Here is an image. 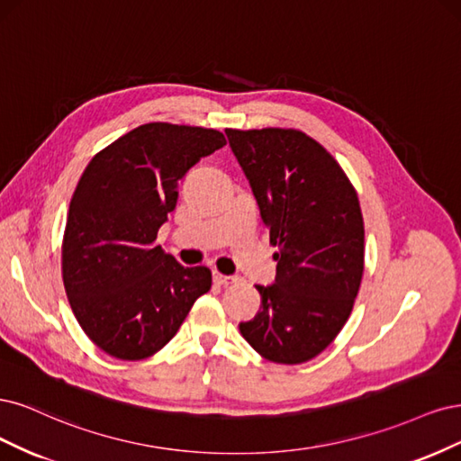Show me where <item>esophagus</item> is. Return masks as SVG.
<instances>
[{"instance_id": "1", "label": "esophagus", "mask_w": 461, "mask_h": 461, "mask_svg": "<svg viewBox=\"0 0 461 461\" xmlns=\"http://www.w3.org/2000/svg\"><path fill=\"white\" fill-rule=\"evenodd\" d=\"M212 279H214V284H218V285H230V284H233V277L224 276V274H220V272H212Z\"/></svg>"}]
</instances>
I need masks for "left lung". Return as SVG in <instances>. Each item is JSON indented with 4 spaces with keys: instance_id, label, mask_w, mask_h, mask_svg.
<instances>
[{
    "instance_id": "obj_1",
    "label": "left lung",
    "mask_w": 461,
    "mask_h": 461,
    "mask_svg": "<svg viewBox=\"0 0 461 461\" xmlns=\"http://www.w3.org/2000/svg\"><path fill=\"white\" fill-rule=\"evenodd\" d=\"M277 247L276 281L240 331L262 358L303 364L347 323L364 274L360 201L339 162L293 128L226 130Z\"/></svg>"
}]
</instances>
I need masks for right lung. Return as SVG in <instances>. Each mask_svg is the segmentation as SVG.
I'll return each mask as SVG.
<instances>
[{
  "label": "right lung",
  "mask_w": 461,
  "mask_h": 461,
  "mask_svg": "<svg viewBox=\"0 0 461 461\" xmlns=\"http://www.w3.org/2000/svg\"><path fill=\"white\" fill-rule=\"evenodd\" d=\"M224 145L212 128L149 122L86 167L68 206L63 284L80 328L109 356L149 358L211 289L209 268H185L155 241L182 177Z\"/></svg>",
  "instance_id": "right-lung-1"
}]
</instances>
